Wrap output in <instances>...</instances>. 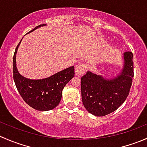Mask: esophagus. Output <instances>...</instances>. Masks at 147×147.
Instances as JSON below:
<instances>
[{
  "mask_svg": "<svg viewBox=\"0 0 147 147\" xmlns=\"http://www.w3.org/2000/svg\"><path fill=\"white\" fill-rule=\"evenodd\" d=\"M86 69H87V67H86L85 64H80L78 65V66H76L75 69V75L77 76H80V75H82V74L85 72Z\"/></svg>",
  "mask_w": 147,
  "mask_h": 147,
  "instance_id": "1",
  "label": "esophagus"
}]
</instances>
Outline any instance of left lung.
<instances>
[{"instance_id": "8db88e82", "label": "left lung", "mask_w": 147, "mask_h": 147, "mask_svg": "<svg viewBox=\"0 0 147 147\" xmlns=\"http://www.w3.org/2000/svg\"><path fill=\"white\" fill-rule=\"evenodd\" d=\"M122 69L113 78L88 71L81 78L82 103L87 112L103 117L115 112L127 99L134 77L133 54H123Z\"/></svg>"}]
</instances>
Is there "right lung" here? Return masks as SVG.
Returning <instances> with one entry per match:
<instances>
[{
    "label": "right lung",
    "mask_w": 147,
    "mask_h": 147,
    "mask_svg": "<svg viewBox=\"0 0 147 147\" xmlns=\"http://www.w3.org/2000/svg\"><path fill=\"white\" fill-rule=\"evenodd\" d=\"M42 26L46 25H40L28 33ZM21 40L16 47L13 60V79L18 91L23 100L33 109L39 111L51 110L59 105L63 88L75 76V67L71 66L44 79L31 80L25 78L19 73L16 67V53Z\"/></svg>",
    "instance_id": "right-lung-1"
}]
</instances>
